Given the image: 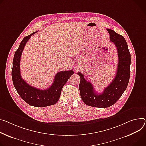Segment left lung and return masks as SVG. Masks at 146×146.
<instances>
[{"mask_svg": "<svg viewBox=\"0 0 146 146\" xmlns=\"http://www.w3.org/2000/svg\"><path fill=\"white\" fill-rule=\"evenodd\" d=\"M110 35V41L113 42L117 51L118 64L116 76L112 83L105 88L101 94H97L93 86L87 82L80 72L79 84L80 96L87 105L97 108H107L113 105L126 90L130 75V54L125 38L107 29Z\"/></svg>", "mask_w": 146, "mask_h": 146, "instance_id": "obj_1", "label": "left lung"}]
</instances>
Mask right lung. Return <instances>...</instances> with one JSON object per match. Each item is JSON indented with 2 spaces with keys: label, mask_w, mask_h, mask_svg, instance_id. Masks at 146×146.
I'll return each mask as SVG.
<instances>
[{
  "label": "right lung",
  "mask_w": 146,
  "mask_h": 146,
  "mask_svg": "<svg viewBox=\"0 0 146 146\" xmlns=\"http://www.w3.org/2000/svg\"><path fill=\"white\" fill-rule=\"evenodd\" d=\"M36 32L25 36L16 51L13 60L11 76L14 85L21 98L31 106L45 107L55 104L59 100L61 91L70 77L74 73L71 70L61 71L56 73L52 85L46 90H41L31 86L22 78L20 74V59L24 48L31 36Z\"/></svg>",
  "instance_id": "right-lung-1"
}]
</instances>
